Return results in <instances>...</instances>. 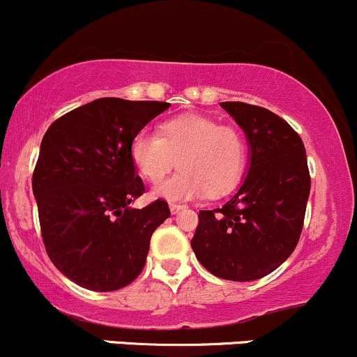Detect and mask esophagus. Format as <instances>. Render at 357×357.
<instances>
[{
  "instance_id": "34e87169",
  "label": "esophagus",
  "mask_w": 357,
  "mask_h": 357,
  "mask_svg": "<svg viewBox=\"0 0 357 357\" xmlns=\"http://www.w3.org/2000/svg\"><path fill=\"white\" fill-rule=\"evenodd\" d=\"M182 209H185V206H183V204H170V213L172 214H177L178 211H182Z\"/></svg>"
}]
</instances>
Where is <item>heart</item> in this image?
<instances>
[{"label": "heart", "instance_id": "1", "mask_svg": "<svg viewBox=\"0 0 357 357\" xmlns=\"http://www.w3.org/2000/svg\"><path fill=\"white\" fill-rule=\"evenodd\" d=\"M131 160L143 178L160 182L175 163L180 170L155 187L168 201L221 195L236 185L247 165V143L235 126L187 114L163 122L160 134L141 129L131 141Z\"/></svg>", "mask_w": 357, "mask_h": 357}]
</instances>
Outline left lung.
<instances>
[{"instance_id":"8db88e82","label":"left lung","mask_w":357,"mask_h":357,"mask_svg":"<svg viewBox=\"0 0 357 357\" xmlns=\"http://www.w3.org/2000/svg\"><path fill=\"white\" fill-rule=\"evenodd\" d=\"M243 129L250 168L225 206L199 211L190 245L211 274L228 281H255L293 254L310 195V172L301 137L264 107L221 102Z\"/></svg>"}]
</instances>
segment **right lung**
<instances>
[{"instance_id": "add662e5", "label": "right lung", "mask_w": 357, "mask_h": 357, "mask_svg": "<svg viewBox=\"0 0 357 357\" xmlns=\"http://www.w3.org/2000/svg\"><path fill=\"white\" fill-rule=\"evenodd\" d=\"M167 102L98 98L64 114L40 143L32 189L52 264L91 291H116L141 274L153 231L170 216L162 199L131 208L144 192L131 160L134 134Z\"/></svg>"}]
</instances>
